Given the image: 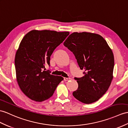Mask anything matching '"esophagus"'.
<instances>
[{
    "label": "esophagus",
    "mask_w": 128,
    "mask_h": 128,
    "mask_svg": "<svg viewBox=\"0 0 128 128\" xmlns=\"http://www.w3.org/2000/svg\"><path fill=\"white\" fill-rule=\"evenodd\" d=\"M70 78H64V82H66V81H68V80H70Z\"/></svg>",
    "instance_id": "esophagus-1"
}]
</instances>
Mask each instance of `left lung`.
<instances>
[{
    "mask_svg": "<svg viewBox=\"0 0 128 128\" xmlns=\"http://www.w3.org/2000/svg\"><path fill=\"white\" fill-rule=\"evenodd\" d=\"M64 45L73 52L84 76L75 78L78 88L73 95L85 104L98 100L108 91L113 79L114 56L104 38L91 32H73Z\"/></svg>",
    "mask_w": 128,
    "mask_h": 128,
    "instance_id": "left-lung-1",
    "label": "left lung"
}]
</instances>
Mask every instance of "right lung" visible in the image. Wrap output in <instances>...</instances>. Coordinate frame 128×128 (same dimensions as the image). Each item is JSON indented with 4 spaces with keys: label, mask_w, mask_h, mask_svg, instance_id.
Returning <instances> with one entry per match:
<instances>
[{
    "label": "right lung",
    "mask_w": 128,
    "mask_h": 128,
    "mask_svg": "<svg viewBox=\"0 0 128 128\" xmlns=\"http://www.w3.org/2000/svg\"><path fill=\"white\" fill-rule=\"evenodd\" d=\"M70 34L48 30H33L22 40L15 56L17 81L24 94L32 100L43 102L53 94L64 78L45 70L50 56Z\"/></svg>",
    "instance_id": "obj_1"
}]
</instances>
